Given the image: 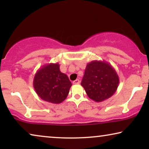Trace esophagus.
Instances as JSON below:
<instances>
[{
  "label": "esophagus",
  "mask_w": 149,
  "mask_h": 149,
  "mask_svg": "<svg viewBox=\"0 0 149 149\" xmlns=\"http://www.w3.org/2000/svg\"><path fill=\"white\" fill-rule=\"evenodd\" d=\"M80 83V81L79 79H76V80L73 81V84H79Z\"/></svg>",
  "instance_id": "1"
}]
</instances>
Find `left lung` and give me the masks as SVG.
Listing matches in <instances>:
<instances>
[{"instance_id":"obj_1","label":"left lung","mask_w":149,"mask_h":149,"mask_svg":"<svg viewBox=\"0 0 149 149\" xmlns=\"http://www.w3.org/2000/svg\"><path fill=\"white\" fill-rule=\"evenodd\" d=\"M119 79L113 66L105 61L88 63L81 85L89 98L100 102L111 97L119 86Z\"/></svg>"}]
</instances>
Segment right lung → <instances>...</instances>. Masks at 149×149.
<instances>
[{
    "label": "right lung",
    "mask_w": 149,
    "mask_h": 149,
    "mask_svg": "<svg viewBox=\"0 0 149 149\" xmlns=\"http://www.w3.org/2000/svg\"><path fill=\"white\" fill-rule=\"evenodd\" d=\"M33 86L42 100L60 104L66 98L72 83L66 74L61 72L58 63H50L42 66L36 72Z\"/></svg>",
    "instance_id": "obj_1"
}]
</instances>
